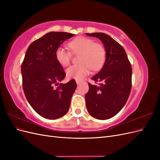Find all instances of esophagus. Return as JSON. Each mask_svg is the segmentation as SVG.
<instances>
[{"label":"esophagus","mask_w":160,"mask_h":160,"mask_svg":"<svg viewBox=\"0 0 160 160\" xmlns=\"http://www.w3.org/2000/svg\"><path fill=\"white\" fill-rule=\"evenodd\" d=\"M76 83H77V85H79V84L81 83V81H79V80H77V81H76Z\"/></svg>","instance_id":"obj_1"}]
</instances>
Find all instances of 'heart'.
Returning a JSON list of instances; mask_svg holds the SVG:
<instances>
[{
	"label": "heart",
	"instance_id": "heart-1",
	"mask_svg": "<svg viewBox=\"0 0 160 160\" xmlns=\"http://www.w3.org/2000/svg\"><path fill=\"white\" fill-rule=\"evenodd\" d=\"M68 47L74 54L81 53V63L72 65L67 69V76L69 78L82 79L89 73L91 69L99 70L104 64L106 57L105 48L100 43L94 42L92 38L83 36L77 37L68 43ZM55 57L61 66L67 67L70 64L72 54L69 51L59 47L55 51Z\"/></svg>",
	"mask_w": 160,
	"mask_h": 160
}]
</instances>
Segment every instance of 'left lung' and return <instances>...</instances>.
<instances>
[{
	"mask_svg": "<svg viewBox=\"0 0 160 160\" xmlns=\"http://www.w3.org/2000/svg\"><path fill=\"white\" fill-rule=\"evenodd\" d=\"M86 35L99 38L106 51L103 68L91 78L100 83H88L86 107L92 117L108 119L118 114L127 102L132 90V69L123 47L113 38L103 32Z\"/></svg>",
	"mask_w": 160,
	"mask_h": 160,
	"instance_id": "left-lung-1",
	"label": "left lung"
}]
</instances>
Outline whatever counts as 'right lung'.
<instances>
[{"mask_svg": "<svg viewBox=\"0 0 160 160\" xmlns=\"http://www.w3.org/2000/svg\"><path fill=\"white\" fill-rule=\"evenodd\" d=\"M74 34L50 32L33 41L28 47L21 65L22 89L32 109L42 117L55 119L68 111L77 83L59 82L66 75L57 62L55 51Z\"/></svg>", "mask_w": 160, "mask_h": 160, "instance_id": "obj_1", "label": "right lung"}]
</instances>
